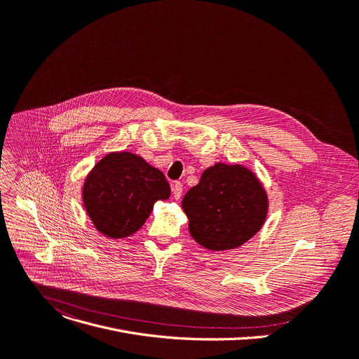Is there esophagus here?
<instances>
[{"label":"esophagus","mask_w":359,"mask_h":359,"mask_svg":"<svg viewBox=\"0 0 359 359\" xmlns=\"http://www.w3.org/2000/svg\"><path fill=\"white\" fill-rule=\"evenodd\" d=\"M172 190H173V196H175V199L177 201V199H180V198H182V193H183V184H182L180 182H175V183L172 184Z\"/></svg>","instance_id":"esophagus-1"}]
</instances>
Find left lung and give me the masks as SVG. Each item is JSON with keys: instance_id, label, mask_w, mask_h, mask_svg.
Segmentation results:
<instances>
[{"instance_id": "1", "label": "left lung", "mask_w": 359, "mask_h": 359, "mask_svg": "<svg viewBox=\"0 0 359 359\" xmlns=\"http://www.w3.org/2000/svg\"><path fill=\"white\" fill-rule=\"evenodd\" d=\"M182 208L194 241L210 250H226L243 245L262 227L268 198L252 172L217 163L184 194Z\"/></svg>"}]
</instances>
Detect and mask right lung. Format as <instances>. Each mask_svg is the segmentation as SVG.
I'll use <instances>...</instances> for the list:
<instances>
[{
  "mask_svg": "<svg viewBox=\"0 0 359 359\" xmlns=\"http://www.w3.org/2000/svg\"><path fill=\"white\" fill-rule=\"evenodd\" d=\"M170 196V186L160 170L140 156L127 151L103 157L83 189L84 208L95 229L109 238H126L137 232L153 203Z\"/></svg>",
  "mask_w": 359,
  "mask_h": 359,
  "instance_id": "add662e5",
  "label": "right lung"
}]
</instances>
